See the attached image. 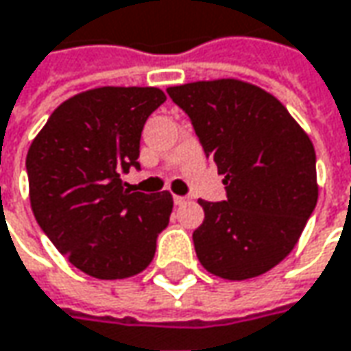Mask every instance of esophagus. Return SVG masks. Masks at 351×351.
I'll list each match as a JSON object with an SVG mask.
<instances>
[{"label":"esophagus","mask_w":351,"mask_h":351,"mask_svg":"<svg viewBox=\"0 0 351 351\" xmlns=\"http://www.w3.org/2000/svg\"><path fill=\"white\" fill-rule=\"evenodd\" d=\"M173 200H175L176 206H180V204H186V202H189V198H186V196H175Z\"/></svg>","instance_id":"obj_1"}]
</instances>
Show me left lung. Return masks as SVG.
<instances>
[{
	"label": "left lung",
	"mask_w": 351,
	"mask_h": 351,
	"mask_svg": "<svg viewBox=\"0 0 351 351\" xmlns=\"http://www.w3.org/2000/svg\"><path fill=\"white\" fill-rule=\"evenodd\" d=\"M167 93L224 176L226 200H198L204 222L193 240L200 264L224 280L266 274L294 250L318 202L310 136L274 95L240 79L195 81Z\"/></svg>",
	"instance_id": "1"
}]
</instances>
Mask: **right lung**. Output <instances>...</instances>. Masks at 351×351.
<instances>
[{
  "mask_svg": "<svg viewBox=\"0 0 351 351\" xmlns=\"http://www.w3.org/2000/svg\"><path fill=\"white\" fill-rule=\"evenodd\" d=\"M167 95L156 87H97L63 101L33 138L25 167L41 230L75 268L99 280L143 272L169 224V191L125 189L141 133Z\"/></svg>",
  "mask_w": 351,
  "mask_h": 351,
  "instance_id": "obj_1",
  "label": "right lung"
}]
</instances>
